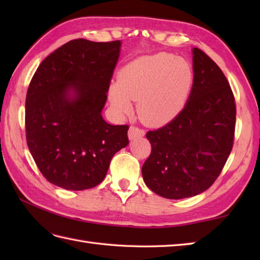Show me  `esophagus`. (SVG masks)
Instances as JSON below:
<instances>
[{
    "mask_svg": "<svg viewBox=\"0 0 260 260\" xmlns=\"http://www.w3.org/2000/svg\"><path fill=\"white\" fill-rule=\"evenodd\" d=\"M145 135V132L136 126H131L128 129V137L129 140H134V139H139V137H143Z\"/></svg>",
    "mask_w": 260,
    "mask_h": 260,
    "instance_id": "34e87169",
    "label": "esophagus"
}]
</instances>
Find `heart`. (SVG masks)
Here are the masks:
<instances>
[{
    "mask_svg": "<svg viewBox=\"0 0 260 260\" xmlns=\"http://www.w3.org/2000/svg\"><path fill=\"white\" fill-rule=\"evenodd\" d=\"M189 62L171 53L137 58L120 70L118 84L110 87L113 106L121 114L137 102V114L148 125H165L185 107L193 86Z\"/></svg>",
    "mask_w": 260,
    "mask_h": 260,
    "instance_id": "heart-1",
    "label": "heart"
}]
</instances>
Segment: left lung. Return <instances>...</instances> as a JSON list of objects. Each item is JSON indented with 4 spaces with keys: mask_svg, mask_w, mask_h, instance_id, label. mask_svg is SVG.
Masks as SVG:
<instances>
[{
    "mask_svg": "<svg viewBox=\"0 0 260 260\" xmlns=\"http://www.w3.org/2000/svg\"><path fill=\"white\" fill-rule=\"evenodd\" d=\"M194 80L178 117L146 139L152 151L143 164L145 184L167 199H183L208 190L233 150L236 103L222 70L193 48Z\"/></svg>",
    "mask_w": 260,
    "mask_h": 260,
    "instance_id": "obj_1",
    "label": "left lung"
}]
</instances>
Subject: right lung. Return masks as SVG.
Returning a JSON list of instances; mask_svg holds the SVG:
<instances>
[{"label":"right lung","mask_w":260,"mask_h":260,"mask_svg":"<svg viewBox=\"0 0 260 260\" xmlns=\"http://www.w3.org/2000/svg\"><path fill=\"white\" fill-rule=\"evenodd\" d=\"M119 48V40H71L43 60L27 88V147L42 175L62 189L98 185L128 144V125L102 116Z\"/></svg>","instance_id":"obj_1"}]
</instances>
